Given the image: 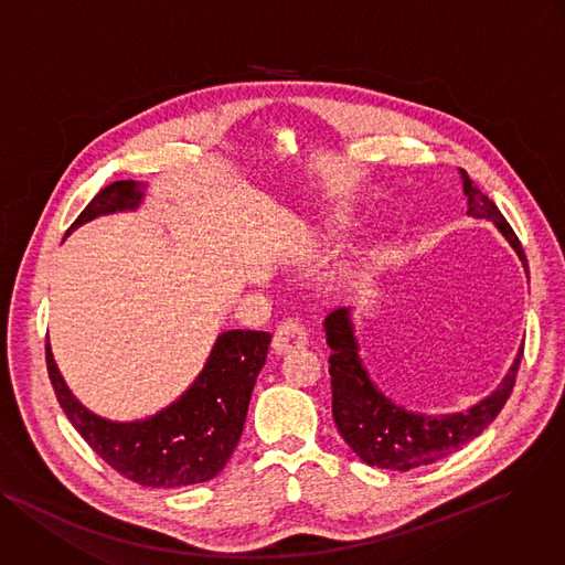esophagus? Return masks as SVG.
Segmentation results:
<instances>
[{"label": "esophagus", "mask_w": 565, "mask_h": 565, "mask_svg": "<svg viewBox=\"0 0 565 565\" xmlns=\"http://www.w3.org/2000/svg\"><path fill=\"white\" fill-rule=\"evenodd\" d=\"M307 343H309V338H307L305 324L298 318H287L278 324L271 345L278 354H289V352L302 350Z\"/></svg>", "instance_id": "34e87169"}]
</instances>
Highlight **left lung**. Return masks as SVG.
<instances>
[{
    "label": "left lung",
    "mask_w": 565,
    "mask_h": 565,
    "mask_svg": "<svg viewBox=\"0 0 565 565\" xmlns=\"http://www.w3.org/2000/svg\"><path fill=\"white\" fill-rule=\"evenodd\" d=\"M461 178L468 195V215L492 220L527 269L523 247L499 206L470 180L466 171H461ZM324 331L327 345L331 348V414L338 431L367 466L398 472L440 461L479 436L510 398L523 359L521 348L503 383L468 412L423 416L405 412L374 387L359 359L348 309L331 311L324 320Z\"/></svg>",
    "instance_id": "obj_1"
}]
</instances>
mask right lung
Segmentation results:
<instances>
[{
    "label": "right lung",
    "mask_w": 565,
    "mask_h": 565,
    "mask_svg": "<svg viewBox=\"0 0 565 565\" xmlns=\"http://www.w3.org/2000/svg\"><path fill=\"white\" fill-rule=\"evenodd\" d=\"M140 198L134 180L113 182L86 204L68 232L95 215L134 209ZM269 343L267 331H224L191 390L164 412L138 423H110L82 407L60 376L49 343L46 367L64 414L104 463L145 488H182L209 481L227 466Z\"/></svg>",
    "instance_id": "right-lung-1"
}]
</instances>
